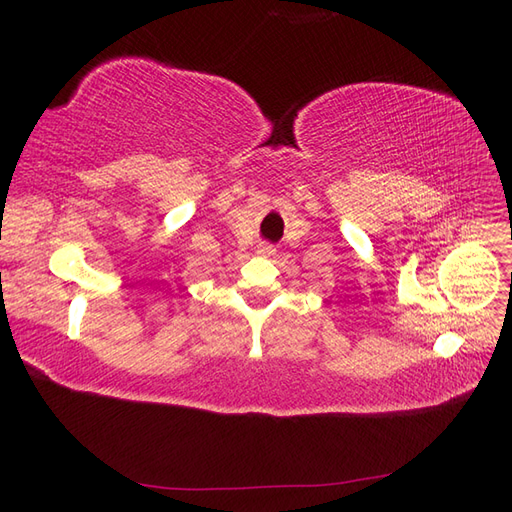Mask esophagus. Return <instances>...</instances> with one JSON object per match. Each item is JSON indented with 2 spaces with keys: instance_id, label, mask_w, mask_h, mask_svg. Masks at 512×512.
<instances>
[{
  "instance_id": "1",
  "label": "esophagus",
  "mask_w": 512,
  "mask_h": 512,
  "mask_svg": "<svg viewBox=\"0 0 512 512\" xmlns=\"http://www.w3.org/2000/svg\"><path fill=\"white\" fill-rule=\"evenodd\" d=\"M258 254H260V256H265V258H269V256H273V254H275V247H273L271 243H260V245H258Z\"/></svg>"
}]
</instances>
